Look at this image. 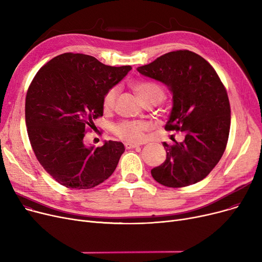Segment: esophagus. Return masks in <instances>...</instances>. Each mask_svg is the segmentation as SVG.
<instances>
[{
  "label": "esophagus",
  "mask_w": 262,
  "mask_h": 262,
  "mask_svg": "<svg viewBox=\"0 0 262 262\" xmlns=\"http://www.w3.org/2000/svg\"><path fill=\"white\" fill-rule=\"evenodd\" d=\"M137 147H139V145H137V144H134V143H125V148H127V149H130V148H137Z\"/></svg>",
  "instance_id": "1"
}]
</instances>
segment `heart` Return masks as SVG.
Segmentation results:
<instances>
[{
  "instance_id": "b5f03b06",
  "label": "heart",
  "mask_w": 262,
  "mask_h": 262,
  "mask_svg": "<svg viewBox=\"0 0 262 262\" xmlns=\"http://www.w3.org/2000/svg\"><path fill=\"white\" fill-rule=\"evenodd\" d=\"M134 89L140 96L144 104L149 102H156L159 104L166 98V92L163 88L155 81H138L134 85ZM118 87L110 88L103 98L104 110L113 109L118 98ZM148 130V124L142 121H122L115 124L113 133L119 137L121 140L128 143H141L145 139V134Z\"/></svg>"
}]
</instances>
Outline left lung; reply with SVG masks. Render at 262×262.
I'll return each instance as SVG.
<instances>
[{
	"instance_id": "left-lung-1",
	"label": "left lung",
	"mask_w": 262,
	"mask_h": 262,
	"mask_svg": "<svg viewBox=\"0 0 262 262\" xmlns=\"http://www.w3.org/2000/svg\"><path fill=\"white\" fill-rule=\"evenodd\" d=\"M137 70L169 87L173 108L164 128L185 133L183 142H163L167 159L150 170L153 178L171 188L204 180L228 140L230 105L223 82L207 60L188 50L167 53Z\"/></svg>"
}]
</instances>
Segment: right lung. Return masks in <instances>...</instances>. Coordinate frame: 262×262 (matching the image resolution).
Masks as SVG:
<instances>
[{
    "label": "right lung",
    "mask_w": 262,
    "mask_h": 262,
    "mask_svg": "<svg viewBox=\"0 0 262 262\" xmlns=\"http://www.w3.org/2000/svg\"><path fill=\"white\" fill-rule=\"evenodd\" d=\"M132 70L85 54L64 53L40 68L26 93L25 123L36 158L60 185L91 189L114 173L124 153L118 141L94 148L84 137L103 116L105 93Z\"/></svg>",
    "instance_id": "right-lung-1"
}]
</instances>
